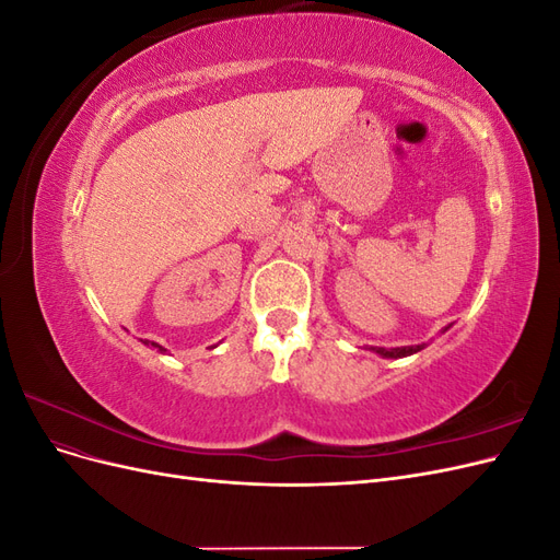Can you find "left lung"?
Here are the masks:
<instances>
[{
	"mask_svg": "<svg viewBox=\"0 0 560 560\" xmlns=\"http://www.w3.org/2000/svg\"><path fill=\"white\" fill-rule=\"evenodd\" d=\"M446 329H448V327H446ZM446 329H444V331H446ZM425 346H428V343H420V346H401V348H378V346H371L369 350H374L376 354H381V358H385V360H399V358H409V354L420 352Z\"/></svg>",
	"mask_w": 560,
	"mask_h": 560,
	"instance_id": "obj_1",
	"label": "left lung"
}]
</instances>
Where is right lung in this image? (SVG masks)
<instances>
[{
	"label": "right lung",
	"mask_w": 560,
	"mask_h": 560,
	"mask_svg": "<svg viewBox=\"0 0 560 560\" xmlns=\"http://www.w3.org/2000/svg\"><path fill=\"white\" fill-rule=\"evenodd\" d=\"M144 346H151V348H156L159 352H165V348H163V346H159V343H154V341H151V343H149V341H144Z\"/></svg>",
	"instance_id": "add662e5"
}]
</instances>
